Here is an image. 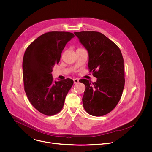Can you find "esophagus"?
Here are the masks:
<instances>
[{"instance_id":"esophagus-1","label":"esophagus","mask_w":152,"mask_h":152,"mask_svg":"<svg viewBox=\"0 0 152 152\" xmlns=\"http://www.w3.org/2000/svg\"><path fill=\"white\" fill-rule=\"evenodd\" d=\"M78 83H79V80L78 78H75V79H74V83L75 84H77Z\"/></svg>"}]
</instances>
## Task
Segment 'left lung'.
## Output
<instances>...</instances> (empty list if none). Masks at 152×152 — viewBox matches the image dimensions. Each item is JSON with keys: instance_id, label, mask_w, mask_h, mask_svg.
I'll use <instances>...</instances> for the list:
<instances>
[{"instance_id": "1", "label": "left lung", "mask_w": 152, "mask_h": 152, "mask_svg": "<svg viewBox=\"0 0 152 152\" xmlns=\"http://www.w3.org/2000/svg\"><path fill=\"white\" fill-rule=\"evenodd\" d=\"M88 51L89 72L96 78L91 84L86 79L83 107L89 114L100 116L115 108L125 86L124 58L119 48L104 34L97 31L74 32Z\"/></svg>"}]
</instances>
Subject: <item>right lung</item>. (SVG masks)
<instances>
[{"label":"right lung","instance_id":"right-lung-1","mask_svg":"<svg viewBox=\"0 0 152 152\" xmlns=\"http://www.w3.org/2000/svg\"><path fill=\"white\" fill-rule=\"evenodd\" d=\"M74 36L66 31L48 32L30 44L24 53L22 67L26 94L32 105L45 115H55L62 109L73 85L69 78L53 81L51 72L66 44Z\"/></svg>","mask_w":152,"mask_h":152}]
</instances>
